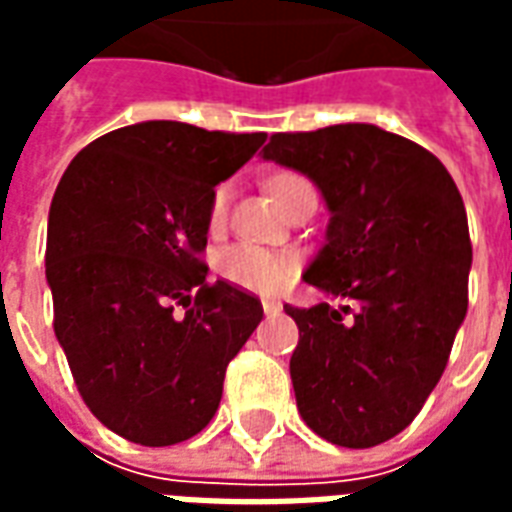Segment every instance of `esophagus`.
I'll return each mask as SVG.
<instances>
[{
  "mask_svg": "<svg viewBox=\"0 0 512 512\" xmlns=\"http://www.w3.org/2000/svg\"><path fill=\"white\" fill-rule=\"evenodd\" d=\"M263 312H266V315H279V312H282V304H279V301L263 299Z\"/></svg>",
  "mask_w": 512,
  "mask_h": 512,
  "instance_id": "esophagus-1",
  "label": "esophagus"
}]
</instances>
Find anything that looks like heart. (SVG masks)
<instances>
[{"label":"heart","instance_id":"heart-1","mask_svg":"<svg viewBox=\"0 0 512 512\" xmlns=\"http://www.w3.org/2000/svg\"><path fill=\"white\" fill-rule=\"evenodd\" d=\"M304 186H310V183L296 172H277L268 178V189L282 205L288 202L290 194H296ZM227 202H230V183H219L213 189L211 205H208V227L211 230H222L224 222H227ZM219 271L227 282H233L235 288L268 296V293H279V290L288 288L296 277V271H299V263H296V257L271 252L263 246L235 244L219 255Z\"/></svg>","mask_w":512,"mask_h":512}]
</instances>
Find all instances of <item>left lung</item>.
Instances as JSON below:
<instances>
[{
  "mask_svg": "<svg viewBox=\"0 0 512 512\" xmlns=\"http://www.w3.org/2000/svg\"><path fill=\"white\" fill-rule=\"evenodd\" d=\"M263 158L307 175L332 213L304 282L337 307L285 304L301 419L340 447L384 444L425 406L466 318L461 191L425 147L370 123L274 134Z\"/></svg>",
  "mask_w": 512,
  "mask_h": 512,
  "instance_id": "left-lung-1",
  "label": "left lung"
}]
</instances>
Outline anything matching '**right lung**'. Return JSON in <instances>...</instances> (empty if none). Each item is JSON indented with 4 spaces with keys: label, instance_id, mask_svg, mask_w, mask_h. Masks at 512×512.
<instances>
[{
    "label": "right lung",
    "instance_id": "obj_1",
    "mask_svg": "<svg viewBox=\"0 0 512 512\" xmlns=\"http://www.w3.org/2000/svg\"><path fill=\"white\" fill-rule=\"evenodd\" d=\"M263 142L147 120L90 142L54 191V334L87 408L134 444L197 436L219 408L230 359L263 321L260 299L208 282L202 263L213 189Z\"/></svg>",
    "mask_w": 512,
    "mask_h": 512
}]
</instances>
